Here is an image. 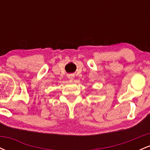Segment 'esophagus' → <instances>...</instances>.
Masks as SVG:
<instances>
[{"mask_svg": "<svg viewBox=\"0 0 150 150\" xmlns=\"http://www.w3.org/2000/svg\"><path fill=\"white\" fill-rule=\"evenodd\" d=\"M68 79H69L70 80H73V77H72V76H68Z\"/></svg>", "mask_w": 150, "mask_h": 150, "instance_id": "34e87169", "label": "esophagus"}]
</instances>
